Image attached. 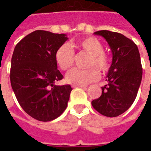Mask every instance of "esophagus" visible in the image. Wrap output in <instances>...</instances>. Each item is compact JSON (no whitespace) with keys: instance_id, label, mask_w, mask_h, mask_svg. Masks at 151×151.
I'll return each mask as SVG.
<instances>
[{"instance_id":"obj_1","label":"esophagus","mask_w":151,"mask_h":151,"mask_svg":"<svg viewBox=\"0 0 151 151\" xmlns=\"http://www.w3.org/2000/svg\"><path fill=\"white\" fill-rule=\"evenodd\" d=\"M73 88H85V86L84 85H72Z\"/></svg>"}]
</instances>
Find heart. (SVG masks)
<instances>
[{
    "label": "heart",
    "mask_w": 151,
    "mask_h": 151,
    "mask_svg": "<svg viewBox=\"0 0 151 151\" xmlns=\"http://www.w3.org/2000/svg\"><path fill=\"white\" fill-rule=\"evenodd\" d=\"M76 47L81 51L90 55L88 66H96L102 72H106L110 67V59L104 51V47L99 39L94 37H87L77 41ZM75 55L73 49L67 44L62 45L55 52V60L63 70H67L73 66ZM99 78V72L92 66L87 70L73 68L66 75L68 83L73 85H84L96 81Z\"/></svg>",
    "instance_id": "heart-1"
}]
</instances>
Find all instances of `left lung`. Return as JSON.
<instances>
[{
  "instance_id": "obj_1",
  "label": "left lung",
  "mask_w": 151,
  "mask_h": 151,
  "mask_svg": "<svg viewBox=\"0 0 151 151\" xmlns=\"http://www.w3.org/2000/svg\"><path fill=\"white\" fill-rule=\"evenodd\" d=\"M103 37L112 52V63L102 87V95L92 101V105L101 114L119 116L136 99L143 75L140 55L133 41L117 32L99 30L94 33Z\"/></svg>"
}]
</instances>
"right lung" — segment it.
<instances>
[{
  "mask_svg": "<svg viewBox=\"0 0 151 151\" xmlns=\"http://www.w3.org/2000/svg\"><path fill=\"white\" fill-rule=\"evenodd\" d=\"M67 40L64 34L35 30L22 38L13 52L12 88L21 107L37 121L55 119L67 106L72 88L55 85L63 78L57 70L55 54Z\"/></svg>",
  "mask_w": 151,
  "mask_h": 151,
  "instance_id": "add662e5",
  "label": "right lung"
}]
</instances>
